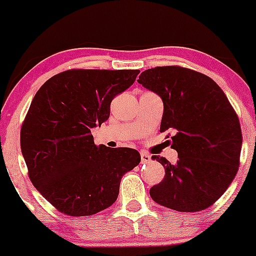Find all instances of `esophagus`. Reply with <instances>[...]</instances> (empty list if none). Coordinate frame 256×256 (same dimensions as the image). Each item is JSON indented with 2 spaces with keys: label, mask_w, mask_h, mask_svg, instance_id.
I'll return each mask as SVG.
<instances>
[{
  "label": "esophagus",
  "mask_w": 256,
  "mask_h": 256,
  "mask_svg": "<svg viewBox=\"0 0 256 256\" xmlns=\"http://www.w3.org/2000/svg\"><path fill=\"white\" fill-rule=\"evenodd\" d=\"M140 158H142V164H149L151 161V156L148 152H144V151L140 152Z\"/></svg>",
  "instance_id": "1"
}]
</instances>
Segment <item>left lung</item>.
Returning <instances> with one entry per match:
<instances>
[{"mask_svg": "<svg viewBox=\"0 0 256 256\" xmlns=\"http://www.w3.org/2000/svg\"><path fill=\"white\" fill-rule=\"evenodd\" d=\"M138 83L161 96L160 132H174L171 148L180 156L174 164L151 156L164 167V177L151 186L150 196L182 212L210 208L239 168L243 136L234 108L210 76L189 68H151L140 74Z\"/></svg>", "mask_w": 256, "mask_h": 256, "instance_id": "left-lung-1", "label": "left lung"}]
</instances>
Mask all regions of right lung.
Returning a JSON list of instances; mask_svg holds the SVG:
<instances>
[{
  "mask_svg": "<svg viewBox=\"0 0 256 256\" xmlns=\"http://www.w3.org/2000/svg\"><path fill=\"white\" fill-rule=\"evenodd\" d=\"M139 72L68 70L35 94L22 124L20 149L32 183L60 212L90 216L110 208L122 176L139 164L136 150L96 145L92 134Z\"/></svg>",
  "mask_w": 256,
  "mask_h": 256,
  "instance_id": "right-lung-1",
  "label": "right lung"
}]
</instances>
